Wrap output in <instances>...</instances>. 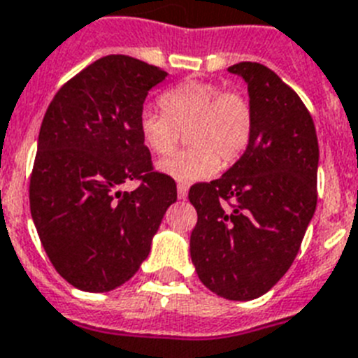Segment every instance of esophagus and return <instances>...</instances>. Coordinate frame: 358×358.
Instances as JSON below:
<instances>
[{
	"mask_svg": "<svg viewBox=\"0 0 358 358\" xmlns=\"http://www.w3.org/2000/svg\"><path fill=\"white\" fill-rule=\"evenodd\" d=\"M187 192H189L187 183H178V198H180V200H185V198H187Z\"/></svg>",
	"mask_w": 358,
	"mask_h": 358,
	"instance_id": "esophagus-1",
	"label": "esophagus"
}]
</instances>
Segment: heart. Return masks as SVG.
Instances as JSON below:
<instances>
[{"mask_svg": "<svg viewBox=\"0 0 358 358\" xmlns=\"http://www.w3.org/2000/svg\"><path fill=\"white\" fill-rule=\"evenodd\" d=\"M164 113L144 110L138 120L149 151L171 153L187 129V149L158 162L157 169L182 183L210 178L245 153L254 129L252 106L245 95L205 80H187L160 97Z\"/></svg>", "mask_w": 358, "mask_h": 358, "instance_id": "obj_1", "label": "heart"}]
</instances>
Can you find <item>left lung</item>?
Here are the masks:
<instances>
[{
  "label": "left lung",
  "instance_id": "8db88e82",
  "mask_svg": "<svg viewBox=\"0 0 358 358\" xmlns=\"http://www.w3.org/2000/svg\"><path fill=\"white\" fill-rule=\"evenodd\" d=\"M247 83L250 144L222 178L196 183L191 259L198 278L229 301H250L287 273L317 205L319 144L299 95L259 63L229 66Z\"/></svg>",
  "mask_w": 358,
  "mask_h": 358
}]
</instances>
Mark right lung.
Wrapping results in <instances>:
<instances>
[{
  "mask_svg": "<svg viewBox=\"0 0 358 358\" xmlns=\"http://www.w3.org/2000/svg\"><path fill=\"white\" fill-rule=\"evenodd\" d=\"M167 71L106 55L50 102L37 138L30 213L52 265L71 287L110 292L149 256L176 183L153 171L141 135L149 90ZM141 179L135 192L120 185Z\"/></svg>",
  "mask_w": 358,
  "mask_h": 358,
  "instance_id": "obj_1",
  "label": "right lung"
}]
</instances>
